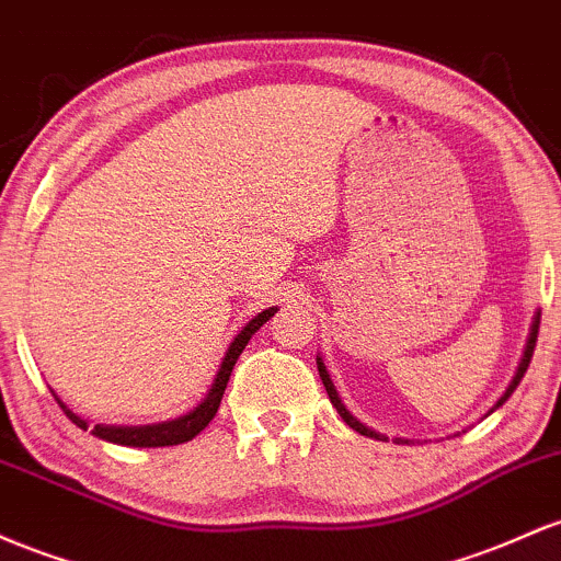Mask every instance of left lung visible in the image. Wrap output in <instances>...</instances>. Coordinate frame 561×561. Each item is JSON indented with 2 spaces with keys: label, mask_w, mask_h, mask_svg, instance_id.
<instances>
[{
  "label": "left lung",
  "mask_w": 561,
  "mask_h": 561,
  "mask_svg": "<svg viewBox=\"0 0 561 561\" xmlns=\"http://www.w3.org/2000/svg\"><path fill=\"white\" fill-rule=\"evenodd\" d=\"M538 325H540V312H535V314H533V325H530V336H527L525 352H522V357H519V365H517V370H514V376H512V381H508L506 392L501 394V400L495 402V405L490 408V411L484 413V416H490V413H493V411H499V408L503 405V402H506L508 398H512V392H514V389L519 387L522 376H525L527 365H530V360H533V350H535V342H538ZM318 374H320V379H323V387H325V392H329V400H331V405L336 408V411H339V416L344 419V424L352 426V430H355V432L365 434V437H374V439H381V443H387V434H381V432L370 430V426H365L363 421H357V419L352 416V413L347 411V405H344V400L339 398L336 387H333V381H331V374H329V368H325L323 357H320V355H318ZM453 437H458V432L453 434ZM394 443H398V445H413V439H405V437H394Z\"/></svg>",
  "instance_id": "1"
}]
</instances>
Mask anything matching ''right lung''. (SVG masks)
Masks as SVG:
<instances>
[{
  "mask_svg": "<svg viewBox=\"0 0 561 561\" xmlns=\"http://www.w3.org/2000/svg\"><path fill=\"white\" fill-rule=\"evenodd\" d=\"M275 312H278V307H270V310L256 312L254 318H251L249 323L238 331V336L232 339L228 352H225L217 376H214L211 389L206 392V398L201 400L191 413H185V416H178L172 421H159V424H142V426H113V424L90 426V421L81 419L79 413H73L71 408H68L66 402L58 398V392H55V389H49V392H53V398L58 400L62 413H66V416L79 426V430H84V432L90 430L94 437L105 439V443L127 445V448H167V445H182V443H187V439L196 437L198 432H204L206 426H209V421L217 416L219 402H222V394H225V387H228V381H230L232 365H236L238 357H241V352L247 350L249 339L254 336V333L260 331Z\"/></svg>",
  "mask_w": 561,
  "mask_h": 561,
  "instance_id": "add662e5",
  "label": "right lung"
}]
</instances>
